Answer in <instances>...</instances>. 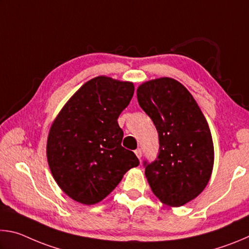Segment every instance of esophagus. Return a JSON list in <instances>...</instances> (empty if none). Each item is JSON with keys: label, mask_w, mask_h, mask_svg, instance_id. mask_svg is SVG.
Segmentation results:
<instances>
[{"label": "esophagus", "mask_w": 249, "mask_h": 249, "mask_svg": "<svg viewBox=\"0 0 249 249\" xmlns=\"http://www.w3.org/2000/svg\"><path fill=\"white\" fill-rule=\"evenodd\" d=\"M135 154H136L138 159L142 158V149H141V148H137L136 150H135Z\"/></svg>", "instance_id": "obj_1"}]
</instances>
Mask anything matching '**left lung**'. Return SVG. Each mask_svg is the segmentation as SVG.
Returning a JSON list of instances; mask_svg holds the SVG:
<instances>
[{"label": "left lung", "mask_w": 249, "mask_h": 249, "mask_svg": "<svg viewBox=\"0 0 249 249\" xmlns=\"http://www.w3.org/2000/svg\"><path fill=\"white\" fill-rule=\"evenodd\" d=\"M137 100L159 135L157 159L144 162L151 191L168 206L184 205L204 190L212 175L214 146L208 122L187 88L172 78L142 83Z\"/></svg>", "instance_id": "obj_1"}]
</instances>
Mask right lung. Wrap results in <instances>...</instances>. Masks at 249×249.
Segmentation results:
<instances>
[{
  "instance_id": "add662e5",
  "label": "right lung",
  "mask_w": 249,
  "mask_h": 249,
  "mask_svg": "<svg viewBox=\"0 0 249 249\" xmlns=\"http://www.w3.org/2000/svg\"><path fill=\"white\" fill-rule=\"evenodd\" d=\"M133 94V82L99 75L71 96L50 126V171L59 188L79 203H99L140 165L136 155L122 147L117 123Z\"/></svg>"
}]
</instances>
